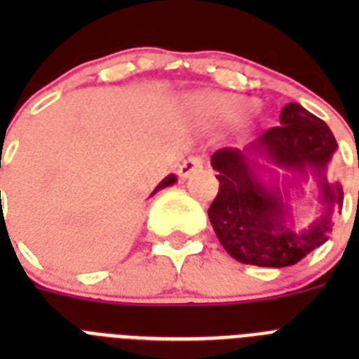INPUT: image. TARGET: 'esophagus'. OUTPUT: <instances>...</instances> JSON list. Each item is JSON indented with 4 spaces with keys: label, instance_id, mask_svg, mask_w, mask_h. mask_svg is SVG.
Wrapping results in <instances>:
<instances>
[{
    "label": "esophagus",
    "instance_id": "obj_1",
    "mask_svg": "<svg viewBox=\"0 0 359 359\" xmlns=\"http://www.w3.org/2000/svg\"><path fill=\"white\" fill-rule=\"evenodd\" d=\"M201 167H203V158L189 156L182 165H180V170H177V172H180V176L185 180V177H189L190 174L196 172V170H199Z\"/></svg>",
    "mask_w": 359,
    "mask_h": 359
}]
</instances>
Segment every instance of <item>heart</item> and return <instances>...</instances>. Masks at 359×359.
I'll use <instances>...</instances> for the list:
<instances>
[{"instance_id":"heart-1","label":"heart","mask_w":359,"mask_h":359,"mask_svg":"<svg viewBox=\"0 0 359 359\" xmlns=\"http://www.w3.org/2000/svg\"><path fill=\"white\" fill-rule=\"evenodd\" d=\"M199 107L207 115L221 116L226 120H236L252 113L255 104L244 97L236 95H217V97H205L199 100Z\"/></svg>"}]
</instances>
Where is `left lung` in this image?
<instances>
[{
    "instance_id": "obj_1",
    "label": "left lung",
    "mask_w": 359,
    "mask_h": 359,
    "mask_svg": "<svg viewBox=\"0 0 359 359\" xmlns=\"http://www.w3.org/2000/svg\"><path fill=\"white\" fill-rule=\"evenodd\" d=\"M336 147L327 123L291 102L282 109L280 126L262 133L246 149L224 147L212 154L219 192L208 208V217L230 257L243 264L286 268L329 239L332 212L344 205L341 185L329 183L325 177ZM257 156L304 179L309 172L317 177L324 212L307 231L293 232L287 226V191L282 193L278 182L268 186L262 182ZM262 169L268 167L262 165Z\"/></svg>"
}]
</instances>
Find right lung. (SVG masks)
<instances>
[{"instance_id": "add662e5", "label": "right lung", "mask_w": 359, "mask_h": 359, "mask_svg": "<svg viewBox=\"0 0 359 359\" xmlns=\"http://www.w3.org/2000/svg\"><path fill=\"white\" fill-rule=\"evenodd\" d=\"M174 183H176V176H174V174H170V176H167L163 180V182L160 183V185L156 187V189H154V192H152L151 196H154L158 192V190H161V189H165V187H170V185H174Z\"/></svg>"}]
</instances>
